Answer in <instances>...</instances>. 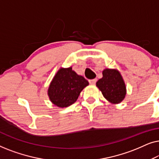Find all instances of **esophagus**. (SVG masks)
Segmentation results:
<instances>
[{"mask_svg": "<svg viewBox=\"0 0 159 159\" xmlns=\"http://www.w3.org/2000/svg\"><path fill=\"white\" fill-rule=\"evenodd\" d=\"M97 82V79H93V80H89V83L90 84H95Z\"/></svg>", "mask_w": 159, "mask_h": 159, "instance_id": "obj_1", "label": "esophagus"}]
</instances>
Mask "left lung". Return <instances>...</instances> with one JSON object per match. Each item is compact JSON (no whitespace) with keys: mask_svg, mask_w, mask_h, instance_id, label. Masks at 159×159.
Instances as JSON below:
<instances>
[{"mask_svg":"<svg viewBox=\"0 0 159 159\" xmlns=\"http://www.w3.org/2000/svg\"><path fill=\"white\" fill-rule=\"evenodd\" d=\"M96 86L103 97L112 103H119L126 95V87L121 76L117 70L106 69L103 77L96 82Z\"/></svg>","mask_w":159,"mask_h":159,"instance_id":"8db88e82","label":"left lung"}]
</instances>
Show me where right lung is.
<instances>
[{
	"label": "right lung",
	"mask_w": 159,
	"mask_h": 159,
	"mask_svg": "<svg viewBox=\"0 0 159 159\" xmlns=\"http://www.w3.org/2000/svg\"><path fill=\"white\" fill-rule=\"evenodd\" d=\"M89 84L82 76L71 67L60 69L52 80L48 91L50 100L58 107H67L77 101L81 91Z\"/></svg>",
	"instance_id": "add662e5"
}]
</instances>
